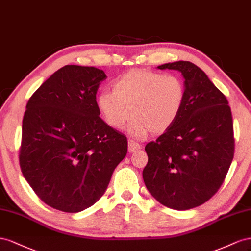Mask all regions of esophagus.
<instances>
[{
    "mask_svg": "<svg viewBox=\"0 0 251 251\" xmlns=\"http://www.w3.org/2000/svg\"><path fill=\"white\" fill-rule=\"evenodd\" d=\"M141 147L142 146L139 144V143L134 142L132 140L128 141V151L129 152H133V151H135V150H139V149H141Z\"/></svg>",
    "mask_w": 251,
    "mask_h": 251,
    "instance_id": "1",
    "label": "esophagus"
}]
</instances>
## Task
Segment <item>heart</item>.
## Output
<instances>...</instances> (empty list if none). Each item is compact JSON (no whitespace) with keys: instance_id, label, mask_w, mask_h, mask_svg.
Instances as JSON below:
<instances>
[{"instance_id":"1","label":"heart","mask_w":251,"mask_h":251,"mask_svg":"<svg viewBox=\"0 0 251 251\" xmlns=\"http://www.w3.org/2000/svg\"><path fill=\"white\" fill-rule=\"evenodd\" d=\"M185 100V85L178 76L134 69L116 78L112 91L100 92L97 106L114 129H121L133 117L128 132L140 139L150 131L168 130L180 117Z\"/></svg>"}]
</instances>
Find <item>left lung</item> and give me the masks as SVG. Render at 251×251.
I'll return each instance as SVG.
<instances>
[{
  "label": "left lung",
  "instance_id": "1",
  "mask_svg": "<svg viewBox=\"0 0 251 251\" xmlns=\"http://www.w3.org/2000/svg\"><path fill=\"white\" fill-rule=\"evenodd\" d=\"M157 68L180 71L186 100L176 123L146 145L143 180L162 205L187 210L208 201L224 182L234 152L231 110L225 96L193 63L177 61Z\"/></svg>",
  "mask_w": 251,
  "mask_h": 251
}]
</instances>
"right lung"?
I'll list each match as a JSON object with an SVG mask.
<instances>
[{
  "label": "right lung",
  "mask_w": 251,
  "mask_h": 251,
  "mask_svg": "<svg viewBox=\"0 0 251 251\" xmlns=\"http://www.w3.org/2000/svg\"><path fill=\"white\" fill-rule=\"evenodd\" d=\"M101 69L66 65L26 105L20 148L25 180L43 202L64 212L97 203L127 153L124 134L100 118Z\"/></svg>",
  "instance_id": "obj_1"
}]
</instances>
